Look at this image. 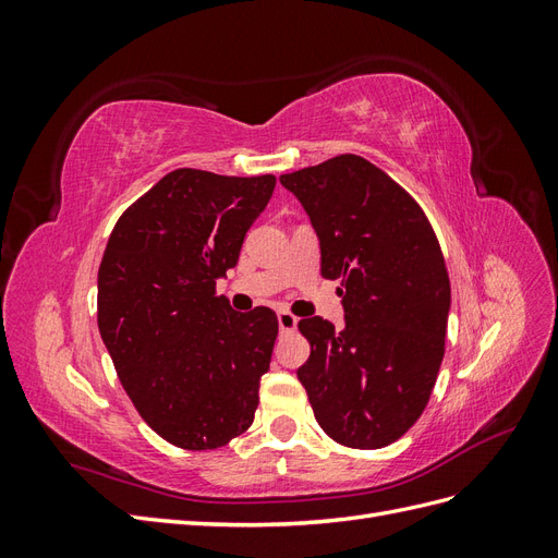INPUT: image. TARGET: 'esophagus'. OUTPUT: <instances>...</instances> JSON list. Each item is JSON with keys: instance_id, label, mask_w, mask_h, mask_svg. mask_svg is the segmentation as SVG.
I'll return each instance as SVG.
<instances>
[{"instance_id": "esophagus-1", "label": "esophagus", "mask_w": 558, "mask_h": 558, "mask_svg": "<svg viewBox=\"0 0 558 558\" xmlns=\"http://www.w3.org/2000/svg\"><path fill=\"white\" fill-rule=\"evenodd\" d=\"M277 320H279V330L281 332H291V330L298 328V316L291 314V312H286V310H281L277 314Z\"/></svg>"}]
</instances>
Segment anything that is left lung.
Returning <instances> with one entry per match:
<instances>
[{"mask_svg":"<svg viewBox=\"0 0 558 558\" xmlns=\"http://www.w3.org/2000/svg\"><path fill=\"white\" fill-rule=\"evenodd\" d=\"M279 181L305 207L320 275L342 279L344 328H298L312 353L298 369L318 426L351 449H379L426 410L445 356L451 289L416 199L361 156L344 154Z\"/></svg>","mask_w":558,"mask_h":558,"instance_id":"left-lung-1","label":"left lung"}]
</instances>
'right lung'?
Here are the masks:
<instances>
[{
  "instance_id": "add662e5",
  "label": "right lung",
  "mask_w": 558,
  "mask_h": 558,
  "mask_svg": "<svg viewBox=\"0 0 558 558\" xmlns=\"http://www.w3.org/2000/svg\"><path fill=\"white\" fill-rule=\"evenodd\" d=\"M275 183L181 167L123 211L105 248L99 335L134 408L174 447L218 449L253 424L277 314L234 312L216 279Z\"/></svg>"
}]
</instances>
